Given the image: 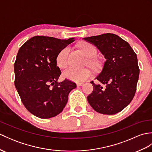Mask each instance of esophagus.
Segmentation results:
<instances>
[{"label":"esophagus","mask_w":152,"mask_h":152,"mask_svg":"<svg viewBox=\"0 0 152 152\" xmlns=\"http://www.w3.org/2000/svg\"><path fill=\"white\" fill-rule=\"evenodd\" d=\"M83 84H84V83H83V82H78V83H76V85H77V86H83Z\"/></svg>","instance_id":"1"}]
</instances>
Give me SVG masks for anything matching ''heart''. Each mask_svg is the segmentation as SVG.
<instances>
[{
  "mask_svg": "<svg viewBox=\"0 0 152 152\" xmlns=\"http://www.w3.org/2000/svg\"><path fill=\"white\" fill-rule=\"evenodd\" d=\"M80 46L86 56L89 58L90 62L93 65L96 64L95 61H93V58H95L97 54V50L94 45L91 43L85 42L80 44ZM69 53L70 48L69 46L64 47L58 52L56 61L57 65L59 68L62 69L66 66ZM63 76L64 78L70 80L71 81L81 82L88 79L91 76V72L88 69H78L74 67L70 66L64 70Z\"/></svg>",
  "mask_w": 152,
  "mask_h": 152,
  "instance_id": "heart-1",
  "label": "heart"
}]
</instances>
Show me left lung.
I'll return each mask as SVG.
<instances>
[{
  "label": "left lung",
  "instance_id": "8db88e82",
  "mask_svg": "<svg viewBox=\"0 0 152 152\" xmlns=\"http://www.w3.org/2000/svg\"><path fill=\"white\" fill-rule=\"evenodd\" d=\"M83 39L94 44L106 59L101 72L95 78L101 83L91 82L93 91L87 97L89 104L103 114L121 112L136 93L140 72L137 54L127 42L114 34Z\"/></svg>",
  "mask_w": 152,
  "mask_h": 152
}]
</instances>
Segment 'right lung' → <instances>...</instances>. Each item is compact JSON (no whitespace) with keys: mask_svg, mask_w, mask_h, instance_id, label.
Wrapping results in <instances>:
<instances>
[{"mask_svg":"<svg viewBox=\"0 0 152 152\" xmlns=\"http://www.w3.org/2000/svg\"><path fill=\"white\" fill-rule=\"evenodd\" d=\"M74 41L35 36L19 48L14 63L15 86L27 110L38 118L55 117L63 111L76 84L65 79L56 64L58 52Z\"/></svg>","mask_w":152,"mask_h":152,"instance_id":"1","label":"right lung"}]
</instances>
